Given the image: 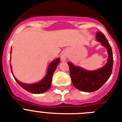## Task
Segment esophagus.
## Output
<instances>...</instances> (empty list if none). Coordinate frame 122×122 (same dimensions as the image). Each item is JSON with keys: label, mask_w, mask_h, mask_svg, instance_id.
<instances>
[{"label": "esophagus", "mask_w": 122, "mask_h": 122, "mask_svg": "<svg viewBox=\"0 0 122 122\" xmlns=\"http://www.w3.org/2000/svg\"><path fill=\"white\" fill-rule=\"evenodd\" d=\"M68 57V55L66 54V53H63L62 55L61 56V59L62 61H65L66 60V58Z\"/></svg>", "instance_id": "esophagus-1"}]
</instances>
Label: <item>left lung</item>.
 Instances as JSON below:
<instances>
[{
    "label": "left lung",
    "mask_w": 122,
    "mask_h": 122,
    "mask_svg": "<svg viewBox=\"0 0 122 122\" xmlns=\"http://www.w3.org/2000/svg\"><path fill=\"white\" fill-rule=\"evenodd\" d=\"M96 41L100 42L101 46L106 48L108 54L107 63L102 68L96 70H87L79 66H75L71 62H68L73 86L86 92H92L100 89L109 79L113 70V53L108 40L103 33L98 31L96 33Z\"/></svg>",
    "instance_id": "obj_1"
}]
</instances>
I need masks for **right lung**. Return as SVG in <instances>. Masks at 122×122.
<instances>
[{"label":"right lung","instance_id":"1","mask_svg":"<svg viewBox=\"0 0 122 122\" xmlns=\"http://www.w3.org/2000/svg\"><path fill=\"white\" fill-rule=\"evenodd\" d=\"M11 51H12V47H11V50H10V54H11ZM59 61H60L59 57H57L56 59L51 61L49 65L47 71V73H46L45 76L41 81L36 82V83H26L21 82L14 76L13 73H12V66H11V65L10 63V69H11V72H12V74L14 76V79L16 80V81L18 82V84L21 87H23L24 89H25L26 91H27L29 92L39 94H42V93L46 92V91H48L50 89L52 83V75L54 73V71L56 70V69L57 68V65H59Z\"/></svg>","mask_w":122,"mask_h":122}]
</instances>
